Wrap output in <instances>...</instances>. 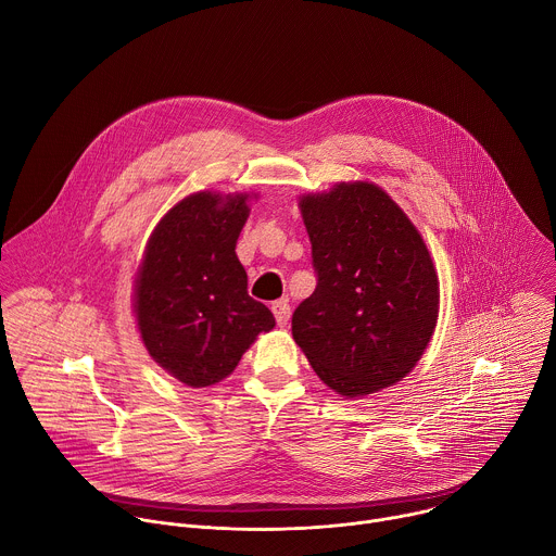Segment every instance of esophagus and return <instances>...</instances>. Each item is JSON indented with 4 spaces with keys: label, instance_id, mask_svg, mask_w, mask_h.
<instances>
[{
    "label": "esophagus",
    "instance_id": "obj_1",
    "mask_svg": "<svg viewBox=\"0 0 556 556\" xmlns=\"http://www.w3.org/2000/svg\"><path fill=\"white\" fill-rule=\"evenodd\" d=\"M270 307H273V314H275V319H277V326H279V328H286L288 321H290V314H292L290 303H288L286 299H279V301H275Z\"/></svg>",
    "mask_w": 556,
    "mask_h": 556
}]
</instances>
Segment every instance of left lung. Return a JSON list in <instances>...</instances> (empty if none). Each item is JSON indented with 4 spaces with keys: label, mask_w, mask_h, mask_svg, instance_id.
I'll use <instances>...</instances> for the list:
<instances>
[{
    "label": "left lung",
    "mask_w": 556,
    "mask_h": 556,
    "mask_svg": "<svg viewBox=\"0 0 556 556\" xmlns=\"http://www.w3.org/2000/svg\"><path fill=\"white\" fill-rule=\"evenodd\" d=\"M299 206L316 288L292 314L296 345L345 399L395 384L438 321L440 286L420 232L371 182H341Z\"/></svg>",
    "instance_id": "8db88e82"
}]
</instances>
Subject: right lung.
<instances>
[{"mask_svg":"<svg viewBox=\"0 0 556 556\" xmlns=\"http://www.w3.org/2000/svg\"><path fill=\"white\" fill-rule=\"evenodd\" d=\"M247 200L211 191L185 198L151 232L138 268L134 312L142 343L189 387L224 380L257 334L275 328L273 312L249 296L235 255Z\"/></svg>","mask_w":556,"mask_h":556,"instance_id":"1","label":"right lung"}]
</instances>
